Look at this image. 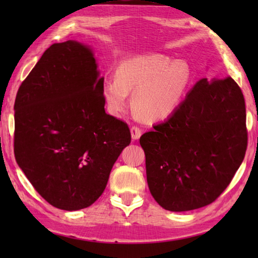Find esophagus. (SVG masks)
Returning a JSON list of instances; mask_svg holds the SVG:
<instances>
[{
    "label": "esophagus",
    "instance_id": "esophagus-1",
    "mask_svg": "<svg viewBox=\"0 0 258 258\" xmlns=\"http://www.w3.org/2000/svg\"><path fill=\"white\" fill-rule=\"evenodd\" d=\"M131 135H132V139L133 140H139L140 137L142 135V130L139 127V126H132L131 127Z\"/></svg>",
    "mask_w": 258,
    "mask_h": 258
}]
</instances>
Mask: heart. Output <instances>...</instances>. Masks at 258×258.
<instances>
[{
    "instance_id": "heart-1",
    "label": "heart",
    "mask_w": 258,
    "mask_h": 258,
    "mask_svg": "<svg viewBox=\"0 0 258 258\" xmlns=\"http://www.w3.org/2000/svg\"><path fill=\"white\" fill-rule=\"evenodd\" d=\"M190 68L184 61H173L163 54L134 55L121 61L116 77L106 80L101 94L107 111L118 117L132 107L149 120L167 118L180 106L190 83Z\"/></svg>"
}]
</instances>
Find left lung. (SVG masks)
Returning <instances> with one entry per match:
<instances>
[{"instance_id":"obj_1","label":"left lung","mask_w":258,"mask_h":258,"mask_svg":"<svg viewBox=\"0 0 258 258\" xmlns=\"http://www.w3.org/2000/svg\"><path fill=\"white\" fill-rule=\"evenodd\" d=\"M247 143L241 89L230 76L203 78L167 120L140 138L152 197L172 212L214 203L241 165Z\"/></svg>"}]
</instances>
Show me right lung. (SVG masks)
I'll return each instance as SVG.
<instances>
[{
  "instance_id": "1",
  "label": "right lung",
  "mask_w": 258,
  "mask_h": 258,
  "mask_svg": "<svg viewBox=\"0 0 258 258\" xmlns=\"http://www.w3.org/2000/svg\"><path fill=\"white\" fill-rule=\"evenodd\" d=\"M102 84L92 51L67 41L45 50L17 92V164L53 207L97 202L131 142L128 125L104 111Z\"/></svg>"
}]
</instances>
